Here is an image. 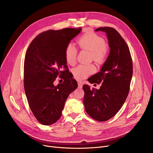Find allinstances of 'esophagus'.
Listing matches in <instances>:
<instances>
[{
	"instance_id": "esophagus-1",
	"label": "esophagus",
	"mask_w": 153,
	"mask_h": 153,
	"mask_svg": "<svg viewBox=\"0 0 153 153\" xmlns=\"http://www.w3.org/2000/svg\"><path fill=\"white\" fill-rule=\"evenodd\" d=\"M78 87L80 88V89H81V88L82 87V82H78Z\"/></svg>"
}]
</instances>
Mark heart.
<instances>
[{
  "instance_id": "1",
  "label": "heart",
  "mask_w": 153,
  "mask_h": 153,
  "mask_svg": "<svg viewBox=\"0 0 153 153\" xmlns=\"http://www.w3.org/2000/svg\"><path fill=\"white\" fill-rule=\"evenodd\" d=\"M80 48L91 52L92 58L99 64L105 61L108 50L105 46V39L98 35L91 33L82 35L78 40ZM77 49L72 43H69L65 50V58L69 65H74L76 62ZM95 68L92 64H81L72 70L74 77L77 80H82L94 73Z\"/></svg>"
}]
</instances>
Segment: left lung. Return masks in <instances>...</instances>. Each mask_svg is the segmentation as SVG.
<instances>
[{
	"mask_svg": "<svg viewBox=\"0 0 153 153\" xmlns=\"http://www.w3.org/2000/svg\"><path fill=\"white\" fill-rule=\"evenodd\" d=\"M105 33L110 53L100 71L88 79L91 84L102 83L99 89L84 84L83 103L89 116L99 122L115 116L129 93L133 63L129 48L118 32L111 27H100L95 31Z\"/></svg>",
	"mask_w": 153,
	"mask_h": 153,
	"instance_id": "left-lung-1",
	"label": "left lung"
}]
</instances>
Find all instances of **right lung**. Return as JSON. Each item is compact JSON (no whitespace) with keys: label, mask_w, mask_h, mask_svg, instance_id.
I'll return each mask as SVG.
<instances>
[{"label":"right lung","mask_w":153,"mask_h":153,"mask_svg":"<svg viewBox=\"0 0 153 153\" xmlns=\"http://www.w3.org/2000/svg\"><path fill=\"white\" fill-rule=\"evenodd\" d=\"M81 30H48L38 35L28 48L24 61V88L32 113L44 125L58 121L68 96L77 87L67 67L65 50ZM58 75L64 81L54 86Z\"/></svg>","instance_id":"1"}]
</instances>
